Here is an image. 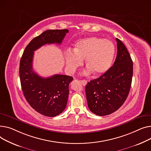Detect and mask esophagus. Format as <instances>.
Segmentation results:
<instances>
[{
	"instance_id": "34e87169",
	"label": "esophagus",
	"mask_w": 151,
	"mask_h": 151,
	"mask_svg": "<svg viewBox=\"0 0 151 151\" xmlns=\"http://www.w3.org/2000/svg\"><path fill=\"white\" fill-rule=\"evenodd\" d=\"M81 83L83 85H86L87 84V81H85V80H82V81H81Z\"/></svg>"
}]
</instances>
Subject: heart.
Listing matches in <instances>:
<instances>
[{"label": "heart", "instance_id": "b5f03b06", "mask_svg": "<svg viewBox=\"0 0 151 151\" xmlns=\"http://www.w3.org/2000/svg\"><path fill=\"white\" fill-rule=\"evenodd\" d=\"M114 46L111 41L98 37H89L79 40L73 52L68 50L65 55L68 70L73 72L83 64L88 67L85 73L96 76L105 73L111 67L114 56Z\"/></svg>", "mask_w": 151, "mask_h": 151}]
</instances>
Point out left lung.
<instances>
[{"mask_svg": "<svg viewBox=\"0 0 151 151\" xmlns=\"http://www.w3.org/2000/svg\"><path fill=\"white\" fill-rule=\"evenodd\" d=\"M117 55L113 65L85 86L88 108L98 116L118 110L129 95L133 76V62L122 41L116 38Z\"/></svg>", "mask_w": 151, "mask_h": 151, "instance_id": "obj_1", "label": "left lung"}]
</instances>
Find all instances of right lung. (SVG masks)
<instances>
[{
	"label": "right lung",
	"instance_id": "1",
	"mask_svg": "<svg viewBox=\"0 0 151 151\" xmlns=\"http://www.w3.org/2000/svg\"><path fill=\"white\" fill-rule=\"evenodd\" d=\"M68 30H48L34 38L25 47L20 60L19 77L25 98L39 113L54 117L64 111L69 96V85L73 78L56 74L40 77L33 69L34 51L47 44H60Z\"/></svg>",
	"mask_w": 151,
	"mask_h": 151
}]
</instances>
